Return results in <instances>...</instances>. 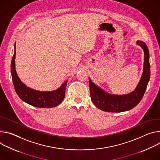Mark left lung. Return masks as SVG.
Wrapping results in <instances>:
<instances>
[{"label": "left lung", "instance_id": "left-lung-1", "mask_svg": "<svg viewBox=\"0 0 160 160\" xmlns=\"http://www.w3.org/2000/svg\"><path fill=\"white\" fill-rule=\"evenodd\" d=\"M136 44L144 51V62L142 74L133 92L125 95L111 94L106 92L89 78L92 101L100 110L109 112L127 111L135 108L142 98L150 79L149 53L148 48L144 42L137 41Z\"/></svg>", "mask_w": 160, "mask_h": 160}]
</instances>
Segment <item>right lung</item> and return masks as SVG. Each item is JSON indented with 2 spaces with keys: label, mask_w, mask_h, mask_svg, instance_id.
<instances>
[{
  "label": "right lung",
  "mask_w": 160,
  "mask_h": 160,
  "mask_svg": "<svg viewBox=\"0 0 160 160\" xmlns=\"http://www.w3.org/2000/svg\"><path fill=\"white\" fill-rule=\"evenodd\" d=\"M16 43L14 52L11 63V73L15 91L18 97L25 102L39 108H51L57 107L62 102L65 94V88L68 80H66L57 90L53 91H39L25 84L18 76L15 68Z\"/></svg>",
  "instance_id": "right-lung-1"
}]
</instances>
